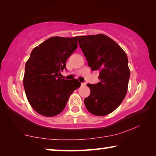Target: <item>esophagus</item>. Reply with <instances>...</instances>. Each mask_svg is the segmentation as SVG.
Returning a JSON list of instances; mask_svg holds the SVG:
<instances>
[{"label":"esophagus","instance_id":"34e87169","mask_svg":"<svg viewBox=\"0 0 156 156\" xmlns=\"http://www.w3.org/2000/svg\"><path fill=\"white\" fill-rule=\"evenodd\" d=\"M81 85H82V86H84V85H85V83H81Z\"/></svg>","mask_w":156,"mask_h":156}]
</instances>
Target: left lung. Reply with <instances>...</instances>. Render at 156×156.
Returning a JSON list of instances; mask_svg holds the SVG:
<instances>
[{"mask_svg": "<svg viewBox=\"0 0 156 156\" xmlns=\"http://www.w3.org/2000/svg\"><path fill=\"white\" fill-rule=\"evenodd\" d=\"M78 43L92 71L100 72L97 84L87 85L90 96L85 107L95 115L109 114L119 107L127 92L130 70L125 51L104 34L80 36Z\"/></svg>", "mask_w": 156, "mask_h": 156, "instance_id": "8db88e82", "label": "left lung"}]
</instances>
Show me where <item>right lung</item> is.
<instances>
[{
    "mask_svg": "<svg viewBox=\"0 0 156 156\" xmlns=\"http://www.w3.org/2000/svg\"><path fill=\"white\" fill-rule=\"evenodd\" d=\"M78 36H54L36 47L26 62L23 78L26 96L37 113L53 117L61 113L73 91L80 87L77 79H61L60 72L78 47Z\"/></svg>",
    "mask_w": 156,
    "mask_h": 156,
    "instance_id": "add662e5",
    "label": "right lung"
}]
</instances>
